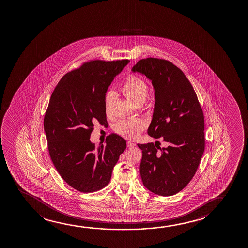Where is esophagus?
<instances>
[{
  "mask_svg": "<svg viewBox=\"0 0 248 248\" xmlns=\"http://www.w3.org/2000/svg\"><path fill=\"white\" fill-rule=\"evenodd\" d=\"M127 146L128 147H134V146H136V144L129 140V141H127Z\"/></svg>",
  "mask_w": 248,
  "mask_h": 248,
  "instance_id": "esophagus-1",
  "label": "esophagus"
}]
</instances>
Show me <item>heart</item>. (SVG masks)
I'll use <instances>...</instances> for the list:
<instances>
[{
	"label": "heart",
	"instance_id": "heart-1",
	"mask_svg": "<svg viewBox=\"0 0 248 248\" xmlns=\"http://www.w3.org/2000/svg\"><path fill=\"white\" fill-rule=\"evenodd\" d=\"M121 92L127 98L136 105H141L145 102L149 88L146 82L143 78L136 75H131L127 78L121 86ZM115 92L108 91L106 93L104 99V110L108 116H112L113 113V107L115 102ZM146 128V123L140 119H122L116 124L114 130L119 136L126 139H136L140 133Z\"/></svg>",
	"mask_w": 248,
	"mask_h": 248
}]
</instances>
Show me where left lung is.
Returning <instances> with one entry per match:
<instances>
[{"label": "left lung", "mask_w": 248, "mask_h": 248, "mask_svg": "<svg viewBox=\"0 0 248 248\" xmlns=\"http://www.w3.org/2000/svg\"><path fill=\"white\" fill-rule=\"evenodd\" d=\"M132 71L152 80L155 105L147 133L156 139L163 136L168 145L138 144L143 185L156 195L173 196L186 186L199 166L205 149L203 112L189 79L171 62L147 58Z\"/></svg>", "instance_id": "8db88e82"}]
</instances>
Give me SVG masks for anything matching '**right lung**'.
<instances>
[{
    "label": "right lung",
    "mask_w": 248,
    "mask_h": 248,
    "mask_svg": "<svg viewBox=\"0 0 248 248\" xmlns=\"http://www.w3.org/2000/svg\"><path fill=\"white\" fill-rule=\"evenodd\" d=\"M128 59L91 60L68 72L51 94L44 118L48 151L56 170L75 190L94 192L108 185L112 169L126 149L125 140L111 134L95 148L94 124H105L106 92Z\"/></svg>",
    "instance_id": "1"
}]
</instances>
